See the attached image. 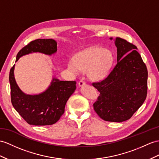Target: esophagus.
Wrapping results in <instances>:
<instances>
[{"mask_svg":"<svg viewBox=\"0 0 159 159\" xmlns=\"http://www.w3.org/2000/svg\"><path fill=\"white\" fill-rule=\"evenodd\" d=\"M85 84H86V83H85L84 81H83V80H80V82H78L79 86H84V85H85Z\"/></svg>","mask_w":159,"mask_h":159,"instance_id":"obj_1","label":"esophagus"}]
</instances>
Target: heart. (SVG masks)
<instances>
[{
    "label": "heart",
    "instance_id": "obj_1",
    "mask_svg": "<svg viewBox=\"0 0 159 159\" xmlns=\"http://www.w3.org/2000/svg\"><path fill=\"white\" fill-rule=\"evenodd\" d=\"M113 55L109 50L95 47L77 54L69 61L68 68L73 75L88 71L91 80H99L109 73L113 63Z\"/></svg>",
    "mask_w": 159,
    "mask_h": 159
}]
</instances>
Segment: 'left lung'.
Returning <instances> with one entry per match:
<instances>
[{"mask_svg": "<svg viewBox=\"0 0 159 159\" xmlns=\"http://www.w3.org/2000/svg\"><path fill=\"white\" fill-rule=\"evenodd\" d=\"M115 43L117 63L106 78L92 83L100 92L93 107L104 121L122 122L132 117L144 103L148 71L136 46L121 38H116Z\"/></svg>", "mask_w": 159, "mask_h": 159, "instance_id": "1", "label": "left lung"}]
</instances>
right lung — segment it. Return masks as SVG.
<instances>
[{
    "instance_id": "right-lung-1",
    "label": "right lung",
    "mask_w": 159,
    "mask_h": 159,
    "mask_svg": "<svg viewBox=\"0 0 159 159\" xmlns=\"http://www.w3.org/2000/svg\"><path fill=\"white\" fill-rule=\"evenodd\" d=\"M57 50L53 39H37L21 48L17 53L16 62L21 57L32 52L51 55ZM14 68L11 69L9 82L11 102L15 109L30 125H49L59 121L65 112L69 98L76 89L75 81H60L53 78L49 87L39 94L30 95L19 88L14 77Z\"/></svg>"
}]
</instances>
